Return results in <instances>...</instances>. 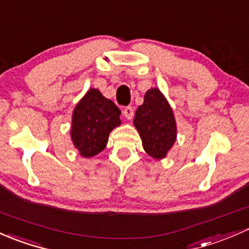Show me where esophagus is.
Listing matches in <instances>:
<instances>
[{"label": "esophagus", "instance_id": "34e87169", "mask_svg": "<svg viewBox=\"0 0 249 249\" xmlns=\"http://www.w3.org/2000/svg\"><path fill=\"white\" fill-rule=\"evenodd\" d=\"M124 115L127 120H132L134 116V110L132 107H125L124 109Z\"/></svg>", "mask_w": 249, "mask_h": 249}]
</instances>
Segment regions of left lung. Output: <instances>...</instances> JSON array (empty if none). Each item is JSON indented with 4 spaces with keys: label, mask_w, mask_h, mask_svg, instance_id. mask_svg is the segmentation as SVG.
<instances>
[{
    "label": "left lung",
    "mask_w": 249,
    "mask_h": 249,
    "mask_svg": "<svg viewBox=\"0 0 249 249\" xmlns=\"http://www.w3.org/2000/svg\"><path fill=\"white\" fill-rule=\"evenodd\" d=\"M134 125L142 138L143 150L157 160L165 157L176 140V122L160 89H151L146 92L142 106L135 112Z\"/></svg>",
    "instance_id": "1"
}]
</instances>
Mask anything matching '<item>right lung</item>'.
Returning a JSON list of instances; mask_svg holds the SVG:
<instances>
[{
  "mask_svg": "<svg viewBox=\"0 0 249 249\" xmlns=\"http://www.w3.org/2000/svg\"><path fill=\"white\" fill-rule=\"evenodd\" d=\"M121 111L116 104L91 89L74 110L71 140L83 157H92L106 148L109 134L120 121Z\"/></svg>",
  "mask_w": 249,
  "mask_h": 249,
  "instance_id": "1",
  "label": "right lung"
}]
</instances>
